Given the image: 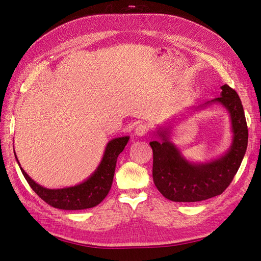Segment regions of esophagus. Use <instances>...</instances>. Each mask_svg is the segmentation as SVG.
I'll list each match as a JSON object with an SVG mask.
<instances>
[{"instance_id": "34e87169", "label": "esophagus", "mask_w": 261, "mask_h": 261, "mask_svg": "<svg viewBox=\"0 0 261 261\" xmlns=\"http://www.w3.org/2000/svg\"><path fill=\"white\" fill-rule=\"evenodd\" d=\"M148 130H149V127L147 124H139L136 127V129H135V134H136L139 137H142L148 133Z\"/></svg>"}]
</instances>
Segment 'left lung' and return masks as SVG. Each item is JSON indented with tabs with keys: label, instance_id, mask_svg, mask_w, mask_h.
I'll return each mask as SVG.
<instances>
[{
	"label": "left lung",
	"instance_id": "obj_1",
	"mask_svg": "<svg viewBox=\"0 0 261 261\" xmlns=\"http://www.w3.org/2000/svg\"><path fill=\"white\" fill-rule=\"evenodd\" d=\"M221 96L195 108L222 105L231 121L232 141L228 151L204 163L187 161L170 140V126L156 129L160 140L150 142L153 151V181L161 194L175 202H196L221 195L231 183L245 155L248 130L241 99L238 93L224 85Z\"/></svg>",
	"mask_w": 261,
	"mask_h": 261
}]
</instances>
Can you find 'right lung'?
Masks as SVG:
<instances>
[{
	"label": "right lung",
	"instance_id": "add662e5",
	"mask_svg": "<svg viewBox=\"0 0 261 261\" xmlns=\"http://www.w3.org/2000/svg\"><path fill=\"white\" fill-rule=\"evenodd\" d=\"M128 140V136L110 140L106 145L102 159L96 170L86 181L74 186L64 187V189L51 190L39 185L31 179L21 168L16 152L15 156L29 185L45 202L61 210H85L99 204L108 195L112 185L118 156L124 150Z\"/></svg>",
	"mask_w": 261,
	"mask_h": 261
}]
</instances>
